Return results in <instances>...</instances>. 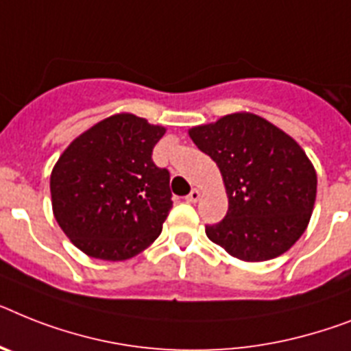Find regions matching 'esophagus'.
<instances>
[{
	"label": "esophagus",
	"instance_id": "34e87169",
	"mask_svg": "<svg viewBox=\"0 0 351 351\" xmlns=\"http://www.w3.org/2000/svg\"><path fill=\"white\" fill-rule=\"evenodd\" d=\"M199 197H201V192H199L197 188H193L192 192L186 195V202H197L199 201Z\"/></svg>",
	"mask_w": 351,
	"mask_h": 351
}]
</instances>
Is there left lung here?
Returning a JSON list of instances; mask_svg holds the SVG:
<instances>
[{"instance_id": "8db88e82", "label": "left lung", "mask_w": 351, "mask_h": 351, "mask_svg": "<svg viewBox=\"0 0 351 351\" xmlns=\"http://www.w3.org/2000/svg\"><path fill=\"white\" fill-rule=\"evenodd\" d=\"M197 149L222 173L228 213L206 226L208 239L244 262L276 258L311 221L317 178L300 145L271 121L234 112L190 129Z\"/></svg>"}]
</instances>
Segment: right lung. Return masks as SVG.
Segmentation results:
<instances>
[{"instance_id":"obj_1","label":"right lung","mask_w":351,"mask_h":351,"mask_svg":"<svg viewBox=\"0 0 351 351\" xmlns=\"http://www.w3.org/2000/svg\"><path fill=\"white\" fill-rule=\"evenodd\" d=\"M163 134V127L123 112L93 125L60 156L51 206L80 251L117 262L158 239L172 208L170 172L152 161Z\"/></svg>"}]
</instances>
